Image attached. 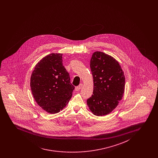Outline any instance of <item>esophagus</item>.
<instances>
[{
  "label": "esophagus",
  "mask_w": 158,
  "mask_h": 158,
  "mask_svg": "<svg viewBox=\"0 0 158 158\" xmlns=\"http://www.w3.org/2000/svg\"><path fill=\"white\" fill-rule=\"evenodd\" d=\"M82 86H83V84H81H81H80L79 86H77V87H75V90H76V91H79L80 89L82 87Z\"/></svg>",
  "instance_id": "obj_1"
}]
</instances>
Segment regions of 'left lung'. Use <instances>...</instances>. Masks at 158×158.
<instances>
[{"label":"left lung","mask_w":158,"mask_h":158,"mask_svg":"<svg viewBox=\"0 0 158 158\" xmlns=\"http://www.w3.org/2000/svg\"><path fill=\"white\" fill-rule=\"evenodd\" d=\"M90 69L94 87L87 104L94 115H108L118 106L124 94V73L116 60L100 52L93 54Z\"/></svg>","instance_id":"8db88e82"}]
</instances>
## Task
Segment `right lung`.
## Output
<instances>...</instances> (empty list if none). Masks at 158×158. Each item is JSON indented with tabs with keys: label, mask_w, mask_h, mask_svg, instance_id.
Segmentation results:
<instances>
[{
	"label": "right lung",
	"mask_w": 158,
	"mask_h": 158,
	"mask_svg": "<svg viewBox=\"0 0 158 158\" xmlns=\"http://www.w3.org/2000/svg\"><path fill=\"white\" fill-rule=\"evenodd\" d=\"M62 54L52 53L42 58L35 67L31 77L32 95L48 113H58L67 105L75 87L62 65Z\"/></svg>",
	"instance_id": "obj_1"
}]
</instances>
